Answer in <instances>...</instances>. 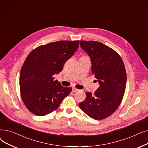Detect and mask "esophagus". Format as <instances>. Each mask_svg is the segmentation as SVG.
I'll use <instances>...</instances> for the list:
<instances>
[{
	"mask_svg": "<svg viewBox=\"0 0 148 148\" xmlns=\"http://www.w3.org/2000/svg\"><path fill=\"white\" fill-rule=\"evenodd\" d=\"M79 90L77 89H76V88H73V92H76V91H78Z\"/></svg>",
	"mask_w": 148,
	"mask_h": 148,
	"instance_id": "esophagus-1",
	"label": "esophagus"
}]
</instances>
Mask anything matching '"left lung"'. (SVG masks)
Here are the masks:
<instances>
[{
	"instance_id": "obj_1",
	"label": "left lung",
	"mask_w": 148,
	"mask_h": 148,
	"mask_svg": "<svg viewBox=\"0 0 148 148\" xmlns=\"http://www.w3.org/2000/svg\"><path fill=\"white\" fill-rule=\"evenodd\" d=\"M80 47L90 57L92 73L100 86L94 94L86 92V99L79 107L93 119H104L116 111L123 97L126 84L124 63L117 53L101 42L82 40Z\"/></svg>"
}]
</instances>
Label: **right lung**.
I'll list each match as a JSON object with an SVG mask.
<instances>
[{
  "mask_svg": "<svg viewBox=\"0 0 148 148\" xmlns=\"http://www.w3.org/2000/svg\"><path fill=\"white\" fill-rule=\"evenodd\" d=\"M79 41H58L33 49L25 59L20 73L21 94L28 110L38 116L57 110L72 91L53 77L77 49Z\"/></svg>",
  "mask_w": 148,
  "mask_h": 148,
  "instance_id": "add662e5",
  "label": "right lung"
}]
</instances>
